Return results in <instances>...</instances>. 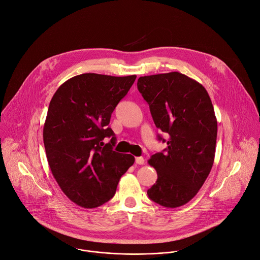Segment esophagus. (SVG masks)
<instances>
[{"label":"esophagus","instance_id":"obj_1","mask_svg":"<svg viewBox=\"0 0 260 260\" xmlns=\"http://www.w3.org/2000/svg\"><path fill=\"white\" fill-rule=\"evenodd\" d=\"M145 159L143 157H136V164L137 165H144Z\"/></svg>","mask_w":260,"mask_h":260}]
</instances>
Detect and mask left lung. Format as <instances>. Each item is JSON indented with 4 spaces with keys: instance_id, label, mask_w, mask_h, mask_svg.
Listing matches in <instances>:
<instances>
[{
    "instance_id": "1",
    "label": "left lung",
    "mask_w": 260,
    "mask_h": 260,
    "mask_svg": "<svg viewBox=\"0 0 260 260\" xmlns=\"http://www.w3.org/2000/svg\"><path fill=\"white\" fill-rule=\"evenodd\" d=\"M138 89L148 103L157 128L169 136L165 152L148 160L157 180L147 194L166 208L192 200L213 167L217 119L206 88L179 72L144 76Z\"/></svg>"
}]
</instances>
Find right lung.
I'll return each mask as SVG.
<instances>
[{
  "label": "right lung",
  "instance_id": "obj_1",
  "mask_svg": "<svg viewBox=\"0 0 260 260\" xmlns=\"http://www.w3.org/2000/svg\"><path fill=\"white\" fill-rule=\"evenodd\" d=\"M136 78L81 74L62 83L50 101L43 128L48 165L62 192L82 208L112 199L135 162L133 155L113 150L116 138L108 124ZM105 137L111 138L107 144Z\"/></svg>",
  "mask_w": 260,
  "mask_h": 260
}]
</instances>
